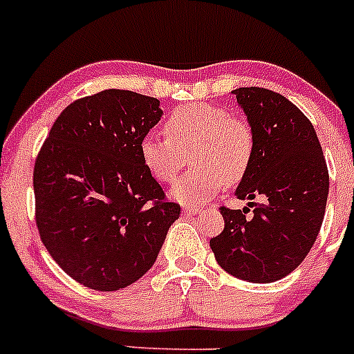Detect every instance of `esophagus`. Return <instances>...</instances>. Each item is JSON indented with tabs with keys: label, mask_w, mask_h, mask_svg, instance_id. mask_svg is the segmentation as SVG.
I'll use <instances>...</instances> for the list:
<instances>
[{
	"label": "esophagus",
	"mask_w": 354,
	"mask_h": 354,
	"mask_svg": "<svg viewBox=\"0 0 354 354\" xmlns=\"http://www.w3.org/2000/svg\"><path fill=\"white\" fill-rule=\"evenodd\" d=\"M201 211H203V207H199V206H187V207H182V214H184V216L199 214Z\"/></svg>",
	"instance_id": "1"
}]
</instances>
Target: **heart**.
Returning a JSON list of instances; mask_svg holds the SVG:
<instances>
[{
    "instance_id": "heart-1",
    "label": "heart",
    "mask_w": 354,
    "mask_h": 354,
    "mask_svg": "<svg viewBox=\"0 0 354 354\" xmlns=\"http://www.w3.org/2000/svg\"><path fill=\"white\" fill-rule=\"evenodd\" d=\"M165 135H147L140 143V157L155 180L170 182L191 151L196 167L170 189V197L180 204L204 203L221 191L224 180L238 184L252 165V128L219 106L192 102L174 109L165 121Z\"/></svg>"
}]
</instances>
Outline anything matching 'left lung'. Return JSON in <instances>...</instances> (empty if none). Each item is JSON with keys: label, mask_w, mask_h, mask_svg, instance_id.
I'll use <instances>...</instances> for the list:
<instances>
[{"label": "left lung", "mask_w": 354, "mask_h": 354, "mask_svg": "<svg viewBox=\"0 0 354 354\" xmlns=\"http://www.w3.org/2000/svg\"><path fill=\"white\" fill-rule=\"evenodd\" d=\"M254 135L252 165L234 196L249 210L221 207L224 230L211 238L219 267L252 283L294 272L313 248L324 219L329 174L309 120L282 94L263 87L234 89Z\"/></svg>", "instance_id": "left-lung-1"}]
</instances>
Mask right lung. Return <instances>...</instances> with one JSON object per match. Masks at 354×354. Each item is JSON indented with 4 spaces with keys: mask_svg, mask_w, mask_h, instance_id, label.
Instances as JSON below:
<instances>
[{
    "mask_svg": "<svg viewBox=\"0 0 354 354\" xmlns=\"http://www.w3.org/2000/svg\"><path fill=\"white\" fill-rule=\"evenodd\" d=\"M162 115L155 97L101 91L60 113L37 157L41 241L67 275L93 290L142 279L180 216L140 157V143Z\"/></svg>",
    "mask_w": 354,
    "mask_h": 354,
    "instance_id": "obj_1",
    "label": "right lung"
}]
</instances>
